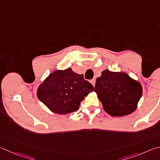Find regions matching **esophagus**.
Listing matches in <instances>:
<instances>
[{
    "label": "esophagus",
    "mask_w": 160,
    "mask_h": 160,
    "mask_svg": "<svg viewBox=\"0 0 160 160\" xmlns=\"http://www.w3.org/2000/svg\"><path fill=\"white\" fill-rule=\"evenodd\" d=\"M95 82H96V80H95V79H92V80H90V82H91L92 84V85L93 86H95Z\"/></svg>",
    "instance_id": "34e87169"
}]
</instances>
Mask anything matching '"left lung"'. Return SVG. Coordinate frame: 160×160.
<instances>
[{"label":"left lung","instance_id":"1","mask_svg":"<svg viewBox=\"0 0 160 160\" xmlns=\"http://www.w3.org/2000/svg\"><path fill=\"white\" fill-rule=\"evenodd\" d=\"M94 92L108 114L122 117L135 111L143 89L140 82L125 72L106 69L96 80Z\"/></svg>","mask_w":160,"mask_h":160}]
</instances>
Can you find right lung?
<instances>
[{"label": "right lung", "instance_id": "1", "mask_svg": "<svg viewBox=\"0 0 160 160\" xmlns=\"http://www.w3.org/2000/svg\"><path fill=\"white\" fill-rule=\"evenodd\" d=\"M94 87L71 68L52 72L40 84L37 97L40 101L57 114L66 115L79 109L80 102Z\"/></svg>", "mask_w": 160, "mask_h": 160}]
</instances>
